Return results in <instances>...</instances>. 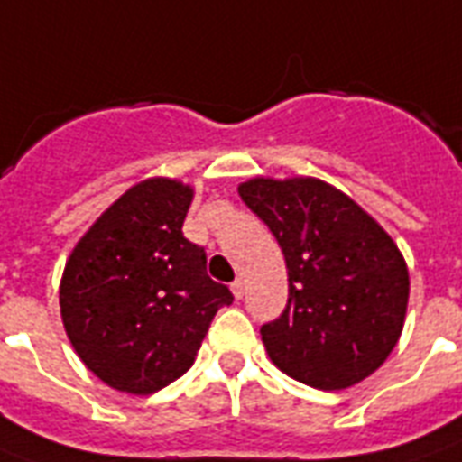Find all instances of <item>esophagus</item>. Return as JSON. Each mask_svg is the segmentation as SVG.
Returning a JSON list of instances; mask_svg holds the SVG:
<instances>
[{"label":"esophagus","instance_id":"obj_1","mask_svg":"<svg viewBox=\"0 0 462 462\" xmlns=\"http://www.w3.org/2000/svg\"><path fill=\"white\" fill-rule=\"evenodd\" d=\"M231 292H234L236 300H241V298H244V292H245V282L241 281V278H236V281L231 282Z\"/></svg>","mask_w":462,"mask_h":462}]
</instances>
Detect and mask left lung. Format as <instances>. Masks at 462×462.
Masks as SVG:
<instances>
[{
    "instance_id": "8db88e82",
    "label": "left lung",
    "mask_w": 462,
    "mask_h": 462,
    "mask_svg": "<svg viewBox=\"0 0 462 462\" xmlns=\"http://www.w3.org/2000/svg\"><path fill=\"white\" fill-rule=\"evenodd\" d=\"M238 194L271 228L288 268V305L261 328L273 365L322 392L376 372L402 337L409 302V271L392 236L310 177H258Z\"/></svg>"
}]
</instances>
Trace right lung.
<instances>
[{
  "label": "right lung",
  "mask_w": 462,
  "mask_h": 462,
  "mask_svg": "<svg viewBox=\"0 0 462 462\" xmlns=\"http://www.w3.org/2000/svg\"><path fill=\"white\" fill-rule=\"evenodd\" d=\"M194 191L174 180L134 184L73 248L60 318L83 365L107 386L154 393L194 365L226 285L181 226Z\"/></svg>",
  "instance_id": "1"
}]
</instances>
